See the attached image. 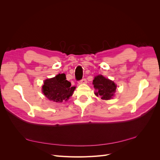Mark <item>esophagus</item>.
Instances as JSON below:
<instances>
[{"mask_svg": "<svg viewBox=\"0 0 160 160\" xmlns=\"http://www.w3.org/2000/svg\"><path fill=\"white\" fill-rule=\"evenodd\" d=\"M87 83V80H86V79H81V81H79V84H83V83Z\"/></svg>", "mask_w": 160, "mask_h": 160, "instance_id": "obj_1", "label": "esophagus"}]
</instances>
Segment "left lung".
Listing matches in <instances>:
<instances>
[{"label": "left lung", "instance_id": "1", "mask_svg": "<svg viewBox=\"0 0 160 160\" xmlns=\"http://www.w3.org/2000/svg\"><path fill=\"white\" fill-rule=\"evenodd\" d=\"M93 84L95 89H97L95 95L100 96L101 99L105 100L112 98L117 88L113 81L105 78L102 75L95 77L93 81Z\"/></svg>", "mask_w": 160, "mask_h": 160}]
</instances>
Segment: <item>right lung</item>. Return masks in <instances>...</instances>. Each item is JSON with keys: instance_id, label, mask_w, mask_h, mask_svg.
Here are the masks:
<instances>
[{"instance_id": "obj_1", "label": "right lung", "mask_w": 160, "mask_h": 160, "mask_svg": "<svg viewBox=\"0 0 160 160\" xmlns=\"http://www.w3.org/2000/svg\"><path fill=\"white\" fill-rule=\"evenodd\" d=\"M71 85L70 82L66 79L65 74H59L44 81L42 93L50 101L61 103L72 95L75 87Z\"/></svg>"}]
</instances>
